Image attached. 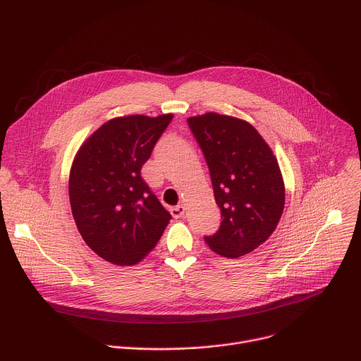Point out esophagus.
I'll return each instance as SVG.
<instances>
[{
	"label": "esophagus",
	"instance_id": "34e87169",
	"mask_svg": "<svg viewBox=\"0 0 361 361\" xmlns=\"http://www.w3.org/2000/svg\"><path fill=\"white\" fill-rule=\"evenodd\" d=\"M184 212H185V209H184V205H174V207H171L170 209V213H171V216L174 217V219H181V217H184Z\"/></svg>",
	"mask_w": 361,
	"mask_h": 361
}]
</instances>
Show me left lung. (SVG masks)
I'll list each match as a JSON object with an SVG mask.
<instances>
[{
    "instance_id": "left-lung-1",
    "label": "left lung",
    "mask_w": 361,
    "mask_h": 361,
    "mask_svg": "<svg viewBox=\"0 0 361 361\" xmlns=\"http://www.w3.org/2000/svg\"><path fill=\"white\" fill-rule=\"evenodd\" d=\"M187 123L209 166L221 213L220 228L204 241L228 259L248 254L273 234L284 210L277 159L244 120L207 113Z\"/></svg>"
}]
</instances>
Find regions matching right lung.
<instances>
[{
	"instance_id": "1",
	"label": "right lung",
	"mask_w": 361,
	"mask_h": 361,
	"mask_svg": "<svg viewBox=\"0 0 361 361\" xmlns=\"http://www.w3.org/2000/svg\"><path fill=\"white\" fill-rule=\"evenodd\" d=\"M171 120L173 114L113 118L77 152L68 185L71 212L85 244L113 264L141 262L171 220L141 177Z\"/></svg>"
}]
</instances>
